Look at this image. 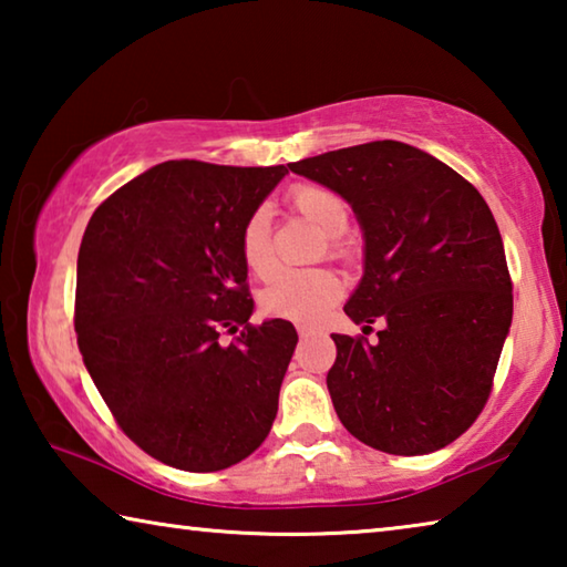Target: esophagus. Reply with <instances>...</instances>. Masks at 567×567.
I'll return each instance as SVG.
<instances>
[{"label":"esophagus","instance_id":"obj_1","mask_svg":"<svg viewBox=\"0 0 567 567\" xmlns=\"http://www.w3.org/2000/svg\"><path fill=\"white\" fill-rule=\"evenodd\" d=\"M297 334H300V338H310L312 328H307V324H297Z\"/></svg>","mask_w":567,"mask_h":567}]
</instances>
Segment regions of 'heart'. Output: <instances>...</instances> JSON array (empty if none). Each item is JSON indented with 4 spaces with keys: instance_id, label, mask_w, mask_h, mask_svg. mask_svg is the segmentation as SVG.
I'll return each instance as SVG.
<instances>
[{
    "instance_id": "obj_1",
    "label": "heart",
    "mask_w": 567,
    "mask_h": 567,
    "mask_svg": "<svg viewBox=\"0 0 567 567\" xmlns=\"http://www.w3.org/2000/svg\"><path fill=\"white\" fill-rule=\"evenodd\" d=\"M287 203L307 223L320 227L328 235L332 257H348L350 245L344 239L348 229V205L344 199L322 185H295L287 192ZM243 260L247 270L257 277H267L275 270L272 249V217L267 207H257L243 227ZM342 280L328 267L318 270H285L275 275L260 295V305L267 315L285 320L312 322L322 318L340 300Z\"/></svg>"
}]
</instances>
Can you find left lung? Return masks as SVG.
<instances>
[{"label": "left lung", "mask_w": 567, "mask_h": 567, "mask_svg": "<svg viewBox=\"0 0 567 567\" xmlns=\"http://www.w3.org/2000/svg\"><path fill=\"white\" fill-rule=\"evenodd\" d=\"M287 167L350 203L364 275L344 315L362 330L385 320L378 342L332 334L328 390L340 422L390 455L450 445L491 398L513 322V282L491 207L445 162L395 140Z\"/></svg>", "instance_id": "obj_1"}]
</instances>
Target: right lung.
I'll return each instance as SVG.
<instances>
[{"mask_svg": "<svg viewBox=\"0 0 567 567\" xmlns=\"http://www.w3.org/2000/svg\"><path fill=\"white\" fill-rule=\"evenodd\" d=\"M285 175L169 159L104 199L84 229L76 344L124 435L159 463L215 473L270 433L297 332L287 320L249 324L243 227ZM223 329L240 331L235 343L218 342Z\"/></svg>", "mask_w": 567, "mask_h": 567, "instance_id": "right-lung-1", "label": "right lung"}]
</instances>
